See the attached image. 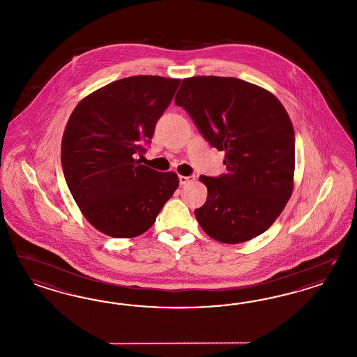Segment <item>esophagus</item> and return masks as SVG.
<instances>
[{
	"label": "esophagus",
	"instance_id": "1",
	"mask_svg": "<svg viewBox=\"0 0 357 357\" xmlns=\"http://www.w3.org/2000/svg\"><path fill=\"white\" fill-rule=\"evenodd\" d=\"M195 176H178V181H180V185H186L188 183H192V181H195Z\"/></svg>",
	"mask_w": 357,
	"mask_h": 357
}]
</instances>
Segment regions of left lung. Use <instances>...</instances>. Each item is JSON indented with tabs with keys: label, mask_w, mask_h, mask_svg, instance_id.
Instances as JSON below:
<instances>
[{
	"label": "left lung",
	"mask_w": 357,
	"mask_h": 357,
	"mask_svg": "<svg viewBox=\"0 0 357 357\" xmlns=\"http://www.w3.org/2000/svg\"><path fill=\"white\" fill-rule=\"evenodd\" d=\"M211 147L225 151L226 174L201 176L206 202L195 210L207 235L247 242L268 230L293 190L294 130L285 107L263 88L235 77L185 79L174 97Z\"/></svg>",
	"instance_id": "obj_1"
}]
</instances>
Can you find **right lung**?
<instances>
[{
  "instance_id": "right-lung-1",
  "label": "right lung",
  "mask_w": 357,
  "mask_h": 357,
  "mask_svg": "<svg viewBox=\"0 0 357 357\" xmlns=\"http://www.w3.org/2000/svg\"><path fill=\"white\" fill-rule=\"evenodd\" d=\"M178 79L132 76L110 82L75 107L61 142V167L84 217L112 238L146 232L178 186L135 158L146 152Z\"/></svg>"
}]
</instances>
